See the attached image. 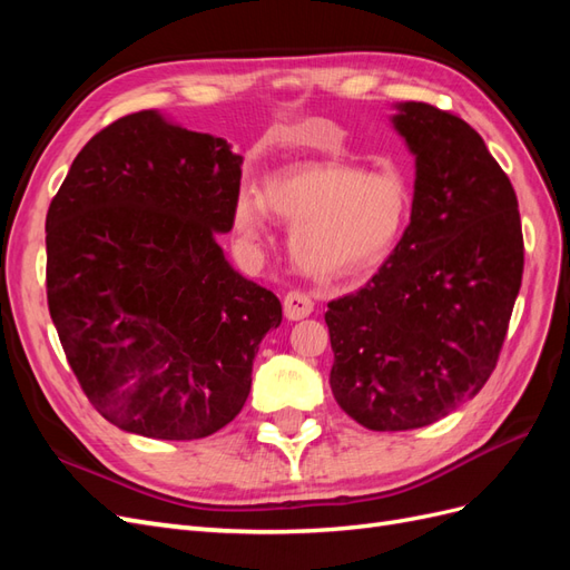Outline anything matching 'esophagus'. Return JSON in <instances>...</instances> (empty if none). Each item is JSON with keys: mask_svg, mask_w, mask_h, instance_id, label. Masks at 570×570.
Here are the masks:
<instances>
[{"mask_svg": "<svg viewBox=\"0 0 570 570\" xmlns=\"http://www.w3.org/2000/svg\"><path fill=\"white\" fill-rule=\"evenodd\" d=\"M283 308H285L287 321H302L314 312V302H312V297L304 295V292L295 289V292H287V295H285Z\"/></svg>", "mask_w": 570, "mask_h": 570, "instance_id": "1", "label": "esophagus"}]
</instances>
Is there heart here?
I'll return each instance as SVG.
<instances>
[{
	"label": "heart",
	"mask_w": 570,
	"mask_h": 570,
	"mask_svg": "<svg viewBox=\"0 0 570 570\" xmlns=\"http://www.w3.org/2000/svg\"><path fill=\"white\" fill-rule=\"evenodd\" d=\"M411 193L392 170L306 164L266 180L264 197L243 187L233 228L247 247L262 243L271 214L289 223V254L308 278L331 283L381 266L400 243Z\"/></svg>",
	"instance_id": "b5f03b06"
}]
</instances>
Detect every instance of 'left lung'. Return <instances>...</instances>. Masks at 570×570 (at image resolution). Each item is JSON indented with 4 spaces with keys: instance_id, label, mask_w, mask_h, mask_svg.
<instances>
[{
    "instance_id": "obj_1",
    "label": "left lung",
    "mask_w": 570,
    "mask_h": 570,
    "mask_svg": "<svg viewBox=\"0 0 570 570\" xmlns=\"http://www.w3.org/2000/svg\"><path fill=\"white\" fill-rule=\"evenodd\" d=\"M390 120L416 159L411 223L373 278L325 312L335 400L383 433L480 392L523 275L519 202L482 137L423 101H400Z\"/></svg>"
}]
</instances>
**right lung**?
<instances>
[{
    "mask_svg": "<svg viewBox=\"0 0 570 570\" xmlns=\"http://www.w3.org/2000/svg\"><path fill=\"white\" fill-rule=\"evenodd\" d=\"M239 166L223 137L137 111L80 149L49 204L51 321L90 404L126 433L199 440L228 425L283 321L216 243Z\"/></svg>",
    "mask_w": 570,
    "mask_h": 570,
    "instance_id": "right-lung-1",
    "label": "right lung"
}]
</instances>
